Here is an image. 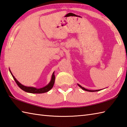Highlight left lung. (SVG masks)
I'll list each match as a JSON object with an SVG mask.
<instances>
[{
	"label": "left lung",
	"instance_id": "obj_1",
	"mask_svg": "<svg viewBox=\"0 0 127 127\" xmlns=\"http://www.w3.org/2000/svg\"><path fill=\"white\" fill-rule=\"evenodd\" d=\"M78 85H79V86H80V88L83 89V90H85V91H89V92H95V91H100V90H88V89H85L84 88H83V87H82L81 86H80V85H79L78 84Z\"/></svg>",
	"mask_w": 127,
	"mask_h": 127
}]
</instances>
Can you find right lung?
<instances>
[{
  "mask_svg": "<svg viewBox=\"0 0 127 127\" xmlns=\"http://www.w3.org/2000/svg\"><path fill=\"white\" fill-rule=\"evenodd\" d=\"M11 73V71H10ZM54 73H53V75H52V79L50 81V83H49L48 85H47V86H44V88H42L41 89H36L35 88H33V87H27L22 85V84H21L19 82L17 81L15 78L14 76V75H12V73H11L12 78H14V80L15 81L16 83L17 84V85L19 86V87L20 89H21L22 90H24L25 91L27 92V93H33V94H42V93H46V92H48L51 89L53 88V85L54 84V81H55V75L54 74Z\"/></svg>",
  "mask_w": 127,
  "mask_h": 127,
  "instance_id": "add662e5",
  "label": "right lung"
}]
</instances>
